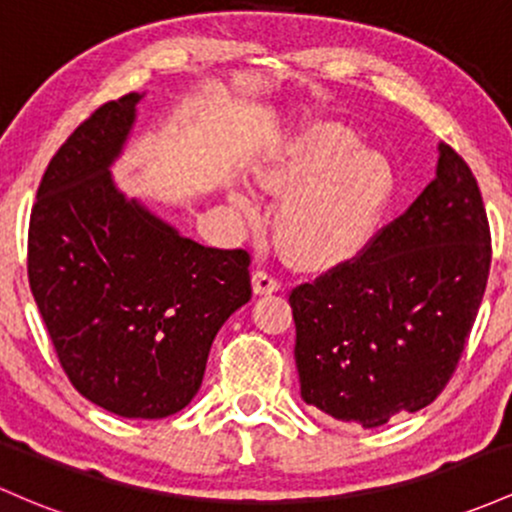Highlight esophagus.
<instances>
[{
  "label": "esophagus",
  "mask_w": 512,
  "mask_h": 512,
  "mask_svg": "<svg viewBox=\"0 0 512 512\" xmlns=\"http://www.w3.org/2000/svg\"><path fill=\"white\" fill-rule=\"evenodd\" d=\"M279 289H282V284H279L272 274L262 272V269H257V272L252 274V291H255V296L277 294Z\"/></svg>",
  "instance_id": "1"
}]
</instances>
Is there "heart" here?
I'll list each match as a JSON object with an SVG mask.
<instances>
[{
	"mask_svg": "<svg viewBox=\"0 0 512 512\" xmlns=\"http://www.w3.org/2000/svg\"><path fill=\"white\" fill-rule=\"evenodd\" d=\"M262 192L284 196L277 238L296 265L328 269L352 260L372 240L393 194L384 155L338 121H313L291 133L252 172ZM235 209L257 211L252 196L230 194Z\"/></svg>",
	"mask_w": 512,
	"mask_h": 512,
	"instance_id": "obj_1",
	"label": "heart"
}]
</instances>
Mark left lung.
I'll return each instance as SVG.
<instances>
[{
  "instance_id": "obj_1",
  "label": "left lung",
  "mask_w": 512,
  "mask_h": 512,
  "mask_svg": "<svg viewBox=\"0 0 512 512\" xmlns=\"http://www.w3.org/2000/svg\"><path fill=\"white\" fill-rule=\"evenodd\" d=\"M435 179L362 255L291 291L301 398L381 428L440 396L491 269V230L469 165L437 145Z\"/></svg>"
}]
</instances>
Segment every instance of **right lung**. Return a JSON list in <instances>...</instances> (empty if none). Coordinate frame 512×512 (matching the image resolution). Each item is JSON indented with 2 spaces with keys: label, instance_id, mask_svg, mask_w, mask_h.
<instances>
[{
  "label": "right lung",
  "instance_id": "obj_1",
  "mask_svg": "<svg viewBox=\"0 0 512 512\" xmlns=\"http://www.w3.org/2000/svg\"><path fill=\"white\" fill-rule=\"evenodd\" d=\"M143 94L99 106L50 160L28 223V284L67 379L121 418H167L201 389L221 325L250 301V255L184 238L121 192Z\"/></svg>",
  "mask_w": 512,
  "mask_h": 512
}]
</instances>
